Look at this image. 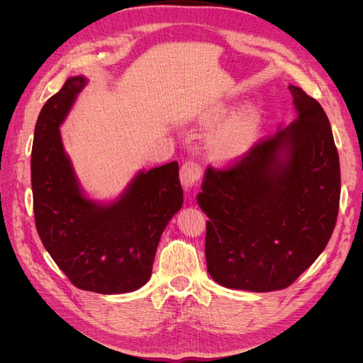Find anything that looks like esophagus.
<instances>
[{
    "label": "esophagus",
    "mask_w": 363,
    "mask_h": 363,
    "mask_svg": "<svg viewBox=\"0 0 363 363\" xmlns=\"http://www.w3.org/2000/svg\"><path fill=\"white\" fill-rule=\"evenodd\" d=\"M203 177V168L200 163L194 160H188L182 164L180 168V180L184 188H192V186H199Z\"/></svg>",
    "instance_id": "34e87169"
}]
</instances>
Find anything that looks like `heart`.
<instances>
[{"instance_id": "1", "label": "heart", "mask_w": 363, "mask_h": 363, "mask_svg": "<svg viewBox=\"0 0 363 363\" xmlns=\"http://www.w3.org/2000/svg\"><path fill=\"white\" fill-rule=\"evenodd\" d=\"M223 112V108H218L212 113H208L206 121H213ZM260 124L259 112L255 107H247L245 111L239 112L232 116L224 124L216 127L207 138L208 150L215 159L219 160H232L244 152L252 145Z\"/></svg>"}]
</instances>
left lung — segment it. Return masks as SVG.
I'll return each instance as SVG.
<instances>
[{
  "label": "left lung",
  "mask_w": 363,
  "mask_h": 363,
  "mask_svg": "<svg viewBox=\"0 0 363 363\" xmlns=\"http://www.w3.org/2000/svg\"><path fill=\"white\" fill-rule=\"evenodd\" d=\"M296 115L230 167H208L199 206L208 216L206 260L230 289L291 286L324 251L336 225L339 156L321 104L289 84Z\"/></svg>",
  "instance_id": "8db88e82"
}]
</instances>
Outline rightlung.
<instances>
[{
	"instance_id": "obj_1",
	"label": "right lung",
	"mask_w": 363,
	"mask_h": 363,
	"mask_svg": "<svg viewBox=\"0 0 363 363\" xmlns=\"http://www.w3.org/2000/svg\"><path fill=\"white\" fill-rule=\"evenodd\" d=\"M84 84V77H71L39 113L31 151L33 211L43 247L74 286L125 294L151 277L160 236L183 204L179 163L140 171L111 204L86 199L59 131Z\"/></svg>"
}]
</instances>
